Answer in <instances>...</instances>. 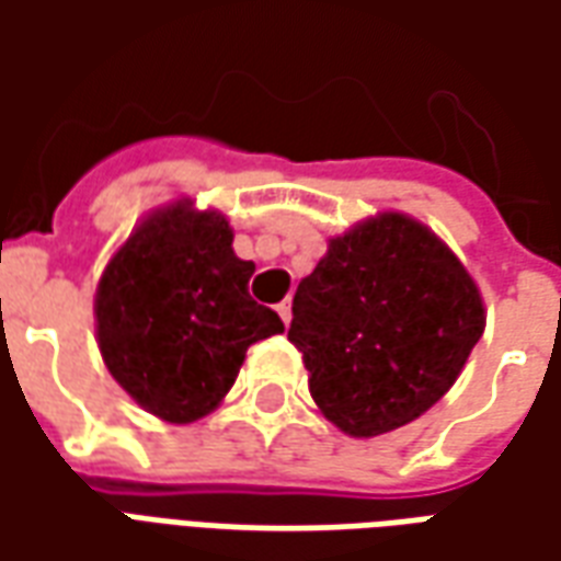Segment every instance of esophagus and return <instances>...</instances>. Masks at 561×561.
Returning a JSON list of instances; mask_svg holds the SVG:
<instances>
[{
	"label": "esophagus",
	"instance_id": "esophagus-1",
	"mask_svg": "<svg viewBox=\"0 0 561 561\" xmlns=\"http://www.w3.org/2000/svg\"><path fill=\"white\" fill-rule=\"evenodd\" d=\"M276 312H279V318L285 324H291V300H282V304L276 306Z\"/></svg>",
	"mask_w": 561,
	"mask_h": 561
}]
</instances>
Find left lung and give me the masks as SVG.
<instances>
[{"label":"left lung","mask_w":561,"mask_h":561,"mask_svg":"<svg viewBox=\"0 0 561 561\" xmlns=\"http://www.w3.org/2000/svg\"><path fill=\"white\" fill-rule=\"evenodd\" d=\"M288 340L309 393L354 438L400 430L445 397L486 324L478 285L426 225L378 213L333 237L297 285Z\"/></svg>","instance_id":"1"}]
</instances>
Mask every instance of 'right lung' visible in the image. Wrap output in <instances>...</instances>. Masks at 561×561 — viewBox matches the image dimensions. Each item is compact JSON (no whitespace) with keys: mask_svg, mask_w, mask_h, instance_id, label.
<instances>
[{"mask_svg":"<svg viewBox=\"0 0 561 561\" xmlns=\"http://www.w3.org/2000/svg\"><path fill=\"white\" fill-rule=\"evenodd\" d=\"M219 209L183 197L149 213L116 249L95 291L104 366L140 409L168 423L209 414L237 381L245 348L282 333L249 297L252 261L233 255Z\"/></svg>","mask_w":561,"mask_h":561,"instance_id":"1","label":"right lung"}]
</instances>
